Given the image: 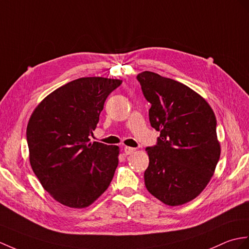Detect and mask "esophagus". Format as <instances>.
<instances>
[{"label": "esophagus", "instance_id": "esophagus-1", "mask_svg": "<svg viewBox=\"0 0 249 249\" xmlns=\"http://www.w3.org/2000/svg\"><path fill=\"white\" fill-rule=\"evenodd\" d=\"M135 152H136V148H134V147H129V146L124 147V153L126 155H131L132 153H135Z\"/></svg>", "mask_w": 249, "mask_h": 249}]
</instances>
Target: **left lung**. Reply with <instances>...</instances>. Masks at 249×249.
Listing matches in <instances>:
<instances>
[{
    "mask_svg": "<svg viewBox=\"0 0 249 249\" xmlns=\"http://www.w3.org/2000/svg\"><path fill=\"white\" fill-rule=\"evenodd\" d=\"M137 79L152 105L149 122L160 131L157 145L145 149V187L167 206L187 204L209 183L221 156L215 114L203 96L174 79L149 71Z\"/></svg>",
    "mask_w": 249,
    "mask_h": 249,
    "instance_id": "left-lung-1",
    "label": "left lung"
}]
</instances>
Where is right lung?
<instances>
[{
  "label": "right lung",
  "instance_id": "1",
  "mask_svg": "<svg viewBox=\"0 0 249 249\" xmlns=\"http://www.w3.org/2000/svg\"><path fill=\"white\" fill-rule=\"evenodd\" d=\"M121 79L82 77L59 87L35 108L26 128L30 163L43 189L69 208L89 207L105 192L120 148L90 142L107 96Z\"/></svg>",
  "mask_w": 249,
  "mask_h": 249
}]
</instances>
